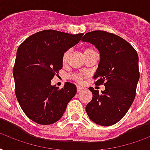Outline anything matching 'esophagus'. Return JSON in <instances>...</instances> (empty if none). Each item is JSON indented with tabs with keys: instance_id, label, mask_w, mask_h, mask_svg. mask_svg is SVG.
Returning a JSON list of instances; mask_svg holds the SVG:
<instances>
[{
	"instance_id": "esophagus-1",
	"label": "esophagus",
	"mask_w": 150,
	"mask_h": 150,
	"mask_svg": "<svg viewBox=\"0 0 150 150\" xmlns=\"http://www.w3.org/2000/svg\"><path fill=\"white\" fill-rule=\"evenodd\" d=\"M83 89V88H81V87H76V91H77V92L82 91Z\"/></svg>"
}]
</instances>
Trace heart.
I'll use <instances>...</instances> for the list:
<instances>
[{
	"mask_svg": "<svg viewBox=\"0 0 150 150\" xmlns=\"http://www.w3.org/2000/svg\"><path fill=\"white\" fill-rule=\"evenodd\" d=\"M83 54L86 55V54H91V53H94V52H96L93 48H91V47H85L84 49H83ZM69 50H67L66 52L63 53L62 57V64H66L67 62V59H68V57H69ZM71 79L74 81L76 82V83H82L83 81V76L82 74H75L74 75H72L71 76Z\"/></svg>",
	"mask_w": 150,
	"mask_h": 150,
	"instance_id": "1",
	"label": "heart"
}]
</instances>
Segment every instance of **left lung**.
I'll list each match as a JSON object with an SVG mask.
<instances>
[{
  "label": "left lung",
  "instance_id": "8db88e82",
  "mask_svg": "<svg viewBox=\"0 0 150 150\" xmlns=\"http://www.w3.org/2000/svg\"><path fill=\"white\" fill-rule=\"evenodd\" d=\"M82 41L94 45L100 53V62L94 79L104 84L102 93L92 87V99L86 105L89 118L97 125L110 126L125 117L136 94L139 80V56L125 39L106 31L87 33Z\"/></svg>",
  "mask_w": 150,
  "mask_h": 150
}]
</instances>
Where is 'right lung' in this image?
<instances>
[{
  "label": "right lung",
  "mask_w": 150,
  "mask_h": 150,
  "mask_svg": "<svg viewBox=\"0 0 150 150\" xmlns=\"http://www.w3.org/2000/svg\"><path fill=\"white\" fill-rule=\"evenodd\" d=\"M83 35L45 30L18 47L13 68L16 96L24 113L34 122L47 125L58 121L76 95L74 83L66 82L59 88L51 85V81L62 68L63 53Z\"/></svg>",
  "instance_id": "obj_1"
}]
</instances>
